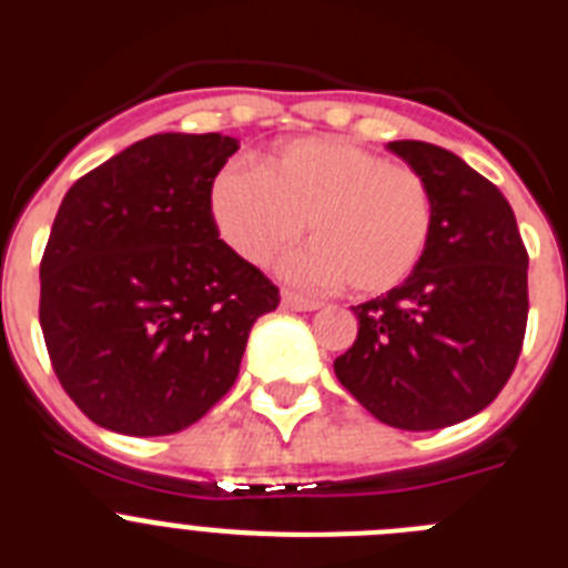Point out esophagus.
I'll return each instance as SVG.
<instances>
[{
	"instance_id": "esophagus-1",
	"label": "esophagus",
	"mask_w": 568,
	"mask_h": 568,
	"mask_svg": "<svg viewBox=\"0 0 568 568\" xmlns=\"http://www.w3.org/2000/svg\"><path fill=\"white\" fill-rule=\"evenodd\" d=\"M281 304L287 310H295V313H313V310L321 307L315 298H304V295L293 293V290H284V293H281Z\"/></svg>"
}]
</instances>
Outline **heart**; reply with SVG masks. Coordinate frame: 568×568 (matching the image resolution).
Wrapping results in <instances>:
<instances>
[{"label":"heart","mask_w":568,"mask_h":568,"mask_svg":"<svg viewBox=\"0 0 568 568\" xmlns=\"http://www.w3.org/2000/svg\"><path fill=\"white\" fill-rule=\"evenodd\" d=\"M215 227L250 264H270L304 235L313 247L284 273L307 287L381 295L424 261L435 230V193L424 175L361 144L310 135L267 155L233 162L210 190Z\"/></svg>","instance_id":"obj_1"}]
</instances>
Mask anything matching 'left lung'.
<instances>
[{"mask_svg":"<svg viewBox=\"0 0 568 568\" xmlns=\"http://www.w3.org/2000/svg\"><path fill=\"white\" fill-rule=\"evenodd\" d=\"M435 193L429 250L404 284L353 307L358 338L335 375L381 424L444 429L498 398L529 315L526 255L509 202L449 150L389 142Z\"/></svg>","mask_w":568,"mask_h":568,"instance_id":"8db88e82","label":"left lung"}]
</instances>
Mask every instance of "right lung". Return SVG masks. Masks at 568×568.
<instances>
[{"instance_id": "obj_1", "label": "right lung", "mask_w": 568, "mask_h": 568, "mask_svg": "<svg viewBox=\"0 0 568 568\" xmlns=\"http://www.w3.org/2000/svg\"><path fill=\"white\" fill-rule=\"evenodd\" d=\"M239 150L222 133H155L82 175L42 255L39 324L64 393L135 438L202 418L239 378L278 287L219 239L210 190Z\"/></svg>"}]
</instances>
